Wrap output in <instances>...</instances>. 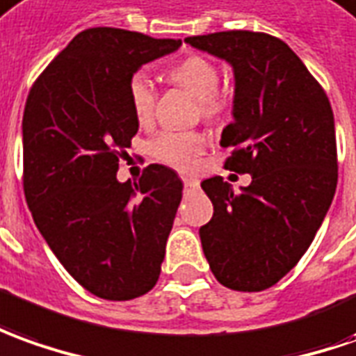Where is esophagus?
Wrapping results in <instances>:
<instances>
[{
  "label": "esophagus",
  "mask_w": 356,
  "mask_h": 356,
  "mask_svg": "<svg viewBox=\"0 0 356 356\" xmlns=\"http://www.w3.org/2000/svg\"><path fill=\"white\" fill-rule=\"evenodd\" d=\"M184 186H186V190H188V192H195V190H200V182H197L195 178H184Z\"/></svg>",
  "instance_id": "obj_1"
}]
</instances>
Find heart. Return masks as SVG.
<instances>
[{
	"mask_svg": "<svg viewBox=\"0 0 356 356\" xmlns=\"http://www.w3.org/2000/svg\"><path fill=\"white\" fill-rule=\"evenodd\" d=\"M168 77L197 99L203 118H217L227 108V95L219 90V67L209 58L197 54L188 56L168 71ZM127 97L137 122H151L156 92L147 73L137 71L129 77ZM149 149L156 161L186 170L197 163L205 149V137L200 131H163L151 141Z\"/></svg>",
	"mask_w": 356,
	"mask_h": 356,
	"instance_id": "heart-1",
	"label": "heart"
}]
</instances>
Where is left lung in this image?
Segmentation results:
<instances>
[{
  "label": "left lung",
  "mask_w": 356,
  "mask_h": 356,
  "mask_svg": "<svg viewBox=\"0 0 356 356\" xmlns=\"http://www.w3.org/2000/svg\"><path fill=\"white\" fill-rule=\"evenodd\" d=\"M232 65V122L220 147L225 166L252 176L234 193L220 176L203 180L213 217L200 229L203 254L220 285L256 293L273 286L312 244L337 188L332 104L283 40L264 33L184 40Z\"/></svg>",
  "instance_id": "left-lung-1"
}]
</instances>
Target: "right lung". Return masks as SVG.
I'll return each mask as SVG.
<instances>
[{
  "mask_svg": "<svg viewBox=\"0 0 356 356\" xmlns=\"http://www.w3.org/2000/svg\"><path fill=\"white\" fill-rule=\"evenodd\" d=\"M180 46L124 29H87L54 58L24 104L29 209L61 266L106 300L145 295L161 275L182 180L163 164H149L139 184L118 182L116 172L139 129L129 77Z\"/></svg>",
  "mask_w": 356,
  "mask_h": 356,
  "instance_id": "add662e5",
  "label": "right lung"
}]
</instances>
